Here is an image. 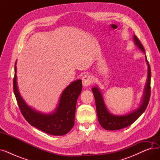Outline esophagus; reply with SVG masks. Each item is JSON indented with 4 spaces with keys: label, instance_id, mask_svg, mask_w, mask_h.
Returning a JSON list of instances; mask_svg holds the SVG:
<instances>
[{
    "label": "esophagus",
    "instance_id": "esophagus-1",
    "mask_svg": "<svg viewBox=\"0 0 160 160\" xmlns=\"http://www.w3.org/2000/svg\"><path fill=\"white\" fill-rule=\"evenodd\" d=\"M92 83L91 77L89 74H86L82 78V84L84 86H88Z\"/></svg>",
    "mask_w": 160,
    "mask_h": 160
}]
</instances>
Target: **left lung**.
Masks as SVG:
<instances>
[{
  "label": "left lung",
  "instance_id": "obj_1",
  "mask_svg": "<svg viewBox=\"0 0 160 160\" xmlns=\"http://www.w3.org/2000/svg\"><path fill=\"white\" fill-rule=\"evenodd\" d=\"M133 40L136 45L145 53V48L141 44V41L136 36H133ZM146 62L148 65V80L145 87L144 97L142 98V104L137 110L133 112L125 115H113L108 112L107 108L104 102L103 97L100 93L98 88H92L95 99L97 113L98 119L100 124L102 127L107 130H117L128 127L133 122H135L139 117L143 113L148 104L150 98V78H151V71L149 63L147 60V56H145Z\"/></svg>",
  "mask_w": 160,
  "mask_h": 160
}]
</instances>
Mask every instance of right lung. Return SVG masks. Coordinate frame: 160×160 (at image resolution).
<instances>
[{"instance_id": "obj_1", "label": "right lung", "mask_w": 160, "mask_h": 160, "mask_svg": "<svg viewBox=\"0 0 160 160\" xmlns=\"http://www.w3.org/2000/svg\"><path fill=\"white\" fill-rule=\"evenodd\" d=\"M16 71L17 68L15 65L13 92L24 118L32 127L50 135L63 136L68 133L74 124L76 104L82 91V80L72 82L67 86L62 94L55 112L46 115L33 110L24 102L17 86Z\"/></svg>"}]
</instances>
